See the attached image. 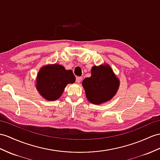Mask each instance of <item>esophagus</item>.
<instances>
[{
  "label": "esophagus",
  "instance_id": "esophagus-1",
  "mask_svg": "<svg viewBox=\"0 0 160 160\" xmlns=\"http://www.w3.org/2000/svg\"><path fill=\"white\" fill-rule=\"evenodd\" d=\"M82 79H83V77H77V78H76V81H77V83H79L81 81H82Z\"/></svg>",
  "mask_w": 160,
  "mask_h": 160
}]
</instances>
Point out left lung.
<instances>
[{
	"mask_svg": "<svg viewBox=\"0 0 160 160\" xmlns=\"http://www.w3.org/2000/svg\"><path fill=\"white\" fill-rule=\"evenodd\" d=\"M82 85L88 100L92 104H100L110 100L119 87V80L107 64L94 66L90 77L85 78Z\"/></svg>",
	"mask_w": 160,
	"mask_h": 160,
	"instance_id": "left-lung-1",
	"label": "left lung"
}]
</instances>
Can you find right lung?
Masks as SVG:
<instances>
[{
    "label": "right lung",
    "mask_w": 160,
    "mask_h": 160,
    "mask_svg": "<svg viewBox=\"0 0 160 160\" xmlns=\"http://www.w3.org/2000/svg\"><path fill=\"white\" fill-rule=\"evenodd\" d=\"M75 77L71 70L55 64L42 67L38 71L36 87L40 94L47 100H56L62 96L68 83H73Z\"/></svg>",
    "instance_id": "right-lung-1"
}]
</instances>
